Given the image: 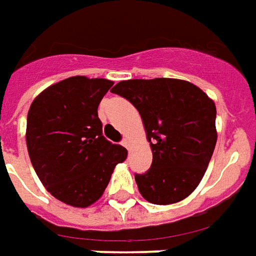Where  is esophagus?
Masks as SVG:
<instances>
[{
	"label": "esophagus",
	"instance_id": "1",
	"mask_svg": "<svg viewBox=\"0 0 256 256\" xmlns=\"http://www.w3.org/2000/svg\"><path fill=\"white\" fill-rule=\"evenodd\" d=\"M122 145H124L126 149H130V146H131V140H130L128 138H125L124 140H122Z\"/></svg>",
	"mask_w": 256,
	"mask_h": 256
}]
</instances>
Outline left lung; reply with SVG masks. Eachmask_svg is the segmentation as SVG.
Returning a JSON list of instances; mask_svg holds the SVG:
<instances>
[{"instance_id": "8db88e82", "label": "left lung", "mask_w": 256, "mask_h": 256, "mask_svg": "<svg viewBox=\"0 0 256 256\" xmlns=\"http://www.w3.org/2000/svg\"><path fill=\"white\" fill-rule=\"evenodd\" d=\"M111 92L135 106L150 142L152 167L135 174L140 195L154 205L177 204L191 195L218 140L212 98L191 82L172 78L121 80Z\"/></svg>"}]
</instances>
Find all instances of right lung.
<instances>
[{"label":"right lung","instance_id":"right-lung-1","mask_svg":"<svg viewBox=\"0 0 256 256\" xmlns=\"http://www.w3.org/2000/svg\"><path fill=\"white\" fill-rule=\"evenodd\" d=\"M103 78L71 76L44 89L28 112L26 145L37 177L74 208L94 204L126 149L103 136L98 107L112 86Z\"/></svg>","mask_w":256,"mask_h":256}]
</instances>
